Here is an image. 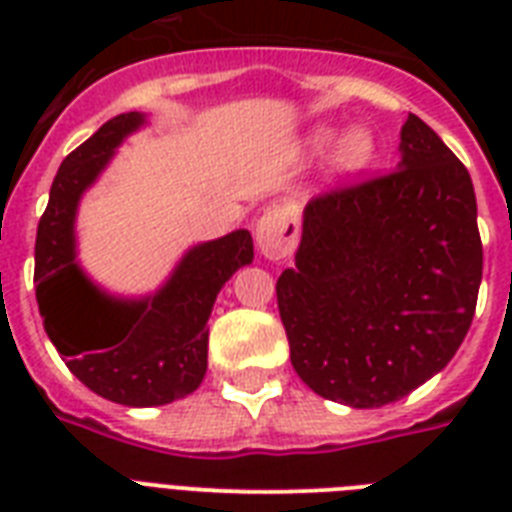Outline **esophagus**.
<instances>
[{"mask_svg": "<svg viewBox=\"0 0 512 512\" xmlns=\"http://www.w3.org/2000/svg\"><path fill=\"white\" fill-rule=\"evenodd\" d=\"M257 247L268 260H281L295 249L297 241V220L284 207L268 209L255 228Z\"/></svg>", "mask_w": 512, "mask_h": 512, "instance_id": "esophagus-1", "label": "esophagus"}]
</instances>
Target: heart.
Wrapping results in <instances>:
<instances>
[{"label": "heart", "mask_w": 512, "mask_h": 512, "mask_svg": "<svg viewBox=\"0 0 512 512\" xmlns=\"http://www.w3.org/2000/svg\"><path fill=\"white\" fill-rule=\"evenodd\" d=\"M337 132L332 127H316L305 135L303 151L305 156H321L332 143ZM377 156V140H374L369 127H350L337 138L332 154H329V172L340 180L356 177L364 170H369Z\"/></svg>", "instance_id": "b5f03b06"}]
</instances>
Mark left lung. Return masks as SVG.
<instances>
[{"label": "left lung", "instance_id": "8db88e82", "mask_svg": "<svg viewBox=\"0 0 512 512\" xmlns=\"http://www.w3.org/2000/svg\"><path fill=\"white\" fill-rule=\"evenodd\" d=\"M465 164L409 114L388 175L308 201L276 281L289 358L319 396L374 409L444 369L476 313L484 249Z\"/></svg>", "mask_w": 512, "mask_h": 512}]
</instances>
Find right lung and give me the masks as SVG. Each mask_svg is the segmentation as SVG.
I'll use <instances>...</instances> for the list:
<instances>
[{"mask_svg": "<svg viewBox=\"0 0 512 512\" xmlns=\"http://www.w3.org/2000/svg\"><path fill=\"white\" fill-rule=\"evenodd\" d=\"M138 111L114 116L63 159L36 228L34 284L44 332L66 366L98 396L124 406H162L199 388L207 374L209 313L223 284L252 263L249 231L196 244L154 295L124 300L95 287L76 263V209Z\"/></svg>", "mask_w": 512, "mask_h": 512, "instance_id": "obj_1", "label": "right lung"}]
</instances>
